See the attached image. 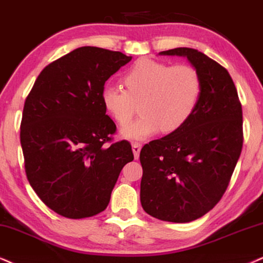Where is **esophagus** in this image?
<instances>
[{
    "mask_svg": "<svg viewBox=\"0 0 263 263\" xmlns=\"http://www.w3.org/2000/svg\"><path fill=\"white\" fill-rule=\"evenodd\" d=\"M132 150H133V154H134L135 160H138V158H139V155H140L141 144H139V142H134V144L132 145Z\"/></svg>",
    "mask_w": 263,
    "mask_h": 263,
    "instance_id": "esophagus-1",
    "label": "esophagus"
}]
</instances>
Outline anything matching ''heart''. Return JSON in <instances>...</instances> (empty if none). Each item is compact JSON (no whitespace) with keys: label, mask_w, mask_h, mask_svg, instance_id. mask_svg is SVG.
<instances>
[{"label":"heart","mask_w":263,"mask_h":263,"mask_svg":"<svg viewBox=\"0 0 263 263\" xmlns=\"http://www.w3.org/2000/svg\"><path fill=\"white\" fill-rule=\"evenodd\" d=\"M126 87L103 86L102 105L119 125L130 122L140 103L141 116L124 126L121 135L126 140L145 139L178 130L195 112L201 95V79L195 68L142 58L124 74Z\"/></svg>","instance_id":"b5f03b06"}]
</instances>
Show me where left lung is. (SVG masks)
Listing matches in <instances>:
<instances>
[{
    "label": "left lung",
    "mask_w": 263,
    "mask_h": 263,
    "mask_svg": "<svg viewBox=\"0 0 263 263\" xmlns=\"http://www.w3.org/2000/svg\"><path fill=\"white\" fill-rule=\"evenodd\" d=\"M185 57L199 73L201 95L183 126L141 148L140 201L161 221H195L217 205L242 147V111L228 70L189 47L162 51Z\"/></svg>",
    "instance_id": "obj_1"
}]
</instances>
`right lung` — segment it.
Here are the masks:
<instances>
[{"label":"right lung","instance_id":"1","mask_svg":"<svg viewBox=\"0 0 263 263\" xmlns=\"http://www.w3.org/2000/svg\"><path fill=\"white\" fill-rule=\"evenodd\" d=\"M132 61L118 51L84 46L39 74L23 109L21 144L29 183L47 207L67 218L95 216L108 205L122 168L134 160L116 132L101 92Z\"/></svg>","mask_w":263,"mask_h":263}]
</instances>
